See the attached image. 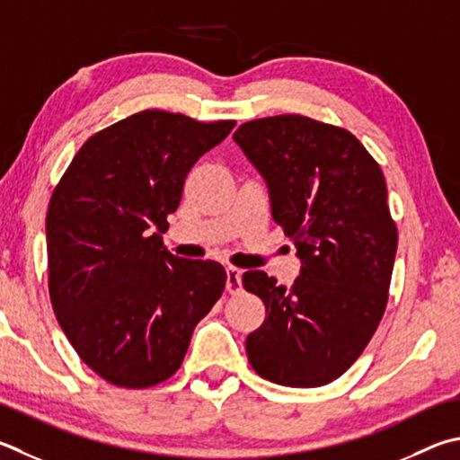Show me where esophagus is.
<instances>
[{
	"instance_id": "esophagus-1",
	"label": "esophagus",
	"mask_w": 460,
	"mask_h": 460,
	"mask_svg": "<svg viewBox=\"0 0 460 460\" xmlns=\"http://www.w3.org/2000/svg\"><path fill=\"white\" fill-rule=\"evenodd\" d=\"M227 291L229 294H239L241 291V270H237V267H227Z\"/></svg>"
}]
</instances>
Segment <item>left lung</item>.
Returning a JSON list of instances; mask_svg holds the SVG:
<instances>
[{
    "mask_svg": "<svg viewBox=\"0 0 460 460\" xmlns=\"http://www.w3.org/2000/svg\"><path fill=\"white\" fill-rule=\"evenodd\" d=\"M233 138L302 259L289 289L265 271L243 273L265 305L245 341L249 364L281 386H323L360 358L386 310L398 247L386 181L352 132L302 114L249 120Z\"/></svg>",
    "mask_w": 460,
    "mask_h": 460,
    "instance_id": "8db88e82",
    "label": "left lung"
}]
</instances>
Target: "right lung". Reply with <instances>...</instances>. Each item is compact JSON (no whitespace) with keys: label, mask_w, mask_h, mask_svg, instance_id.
Listing matches in <instances>:
<instances>
[{"label":"right lung","mask_w":460,"mask_h":460,"mask_svg":"<svg viewBox=\"0 0 460 460\" xmlns=\"http://www.w3.org/2000/svg\"><path fill=\"white\" fill-rule=\"evenodd\" d=\"M235 120L143 111L92 135L58 182L46 217L48 289L76 354L120 388L181 368L195 325L227 273L166 252L161 233L185 179Z\"/></svg>","instance_id":"right-lung-1"}]
</instances>
